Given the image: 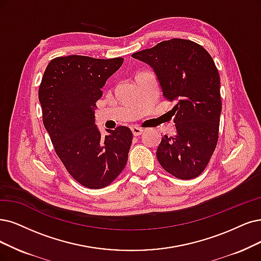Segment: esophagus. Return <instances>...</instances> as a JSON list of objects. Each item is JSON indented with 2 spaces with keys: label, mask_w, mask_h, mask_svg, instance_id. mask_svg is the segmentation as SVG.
Wrapping results in <instances>:
<instances>
[{
  "label": "esophagus",
  "mask_w": 261,
  "mask_h": 261,
  "mask_svg": "<svg viewBox=\"0 0 261 261\" xmlns=\"http://www.w3.org/2000/svg\"><path fill=\"white\" fill-rule=\"evenodd\" d=\"M131 131H132L134 137H139V136H141V134L143 133L144 130L142 128H140V127H137V125H133V127H131Z\"/></svg>",
  "instance_id": "1"
}]
</instances>
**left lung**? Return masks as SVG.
<instances>
[{
  "instance_id": "1",
  "label": "left lung",
  "mask_w": 261,
  "mask_h": 261,
  "mask_svg": "<svg viewBox=\"0 0 261 261\" xmlns=\"http://www.w3.org/2000/svg\"><path fill=\"white\" fill-rule=\"evenodd\" d=\"M132 57L151 67L163 96L176 102L170 111L176 134L161 138L156 152L160 166L180 179L199 176L218 140L220 81L213 59L199 44L181 38L163 41Z\"/></svg>"
}]
</instances>
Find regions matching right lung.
I'll use <instances>...</instances> for the list:
<instances>
[{
	"label": "right lung",
	"instance_id": "1",
	"mask_svg": "<svg viewBox=\"0 0 261 261\" xmlns=\"http://www.w3.org/2000/svg\"><path fill=\"white\" fill-rule=\"evenodd\" d=\"M122 58L58 57L47 65L38 89L43 122L67 172L81 185L99 189L117 177L128 160L132 132L119 125L102 136L95 102Z\"/></svg>",
	"mask_w": 261,
	"mask_h": 261
}]
</instances>
